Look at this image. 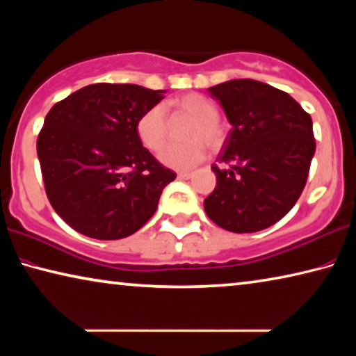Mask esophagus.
Wrapping results in <instances>:
<instances>
[{
  "label": "esophagus",
  "instance_id": "obj_1",
  "mask_svg": "<svg viewBox=\"0 0 356 356\" xmlns=\"http://www.w3.org/2000/svg\"><path fill=\"white\" fill-rule=\"evenodd\" d=\"M179 179H190L191 177V172L190 171H184V172H179L177 174Z\"/></svg>",
  "mask_w": 356,
  "mask_h": 356
}]
</instances>
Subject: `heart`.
Wrapping results in <instances>:
<instances>
[{
  "label": "heart",
  "mask_w": 356,
  "mask_h": 356,
  "mask_svg": "<svg viewBox=\"0 0 356 356\" xmlns=\"http://www.w3.org/2000/svg\"><path fill=\"white\" fill-rule=\"evenodd\" d=\"M179 115L193 118L185 131L187 143L168 144L160 152L163 165L174 169H188L206 158V145L217 150L222 147L227 138V125L218 117V106L211 98L201 93H187L168 101ZM168 117L161 104H155L144 111L136 120V134L145 149L156 152L163 147L168 136Z\"/></svg>",
  "instance_id": "b5f03b06"
}]
</instances>
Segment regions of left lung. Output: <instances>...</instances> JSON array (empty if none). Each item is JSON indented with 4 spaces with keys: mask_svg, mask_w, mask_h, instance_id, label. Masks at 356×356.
I'll return each mask as SVG.
<instances>
[{
    "mask_svg": "<svg viewBox=\"0 0 356 356\" xmlns=\"http://www.w3.org/2000/svg\"><path fill=\"white\" fill-rule=\"evenodd\" d=\"M233 128L212 171L217 185L204 200L207 217L233 233H255L291 211L315 154L312 118L289 93L253 79L207 88Z\"/></svg>",
    "mask_w": 356,
    "mask_h": 356,
    "instance_id": "1",
    "label": "left lung"
}]
</instances>
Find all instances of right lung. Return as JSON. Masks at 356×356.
Here are the masks:
<instances>
[{"label":"right lung","instance_id":"add662e5","mask_svg":"<svg viewBox=\"0 0 356 356\" xmlns=\"http://www.w3.org/2000/svg\"><path fill=\"white\" fill-rule=\"evenodd\" d=\"M165 90L92 83L56 103L38 136L47 198L77 233L115 241L143 228L176 172L158 163L136 134L144 111Z\"/></svg>","mask_w":356,"mask_h":356}]
</instances>
